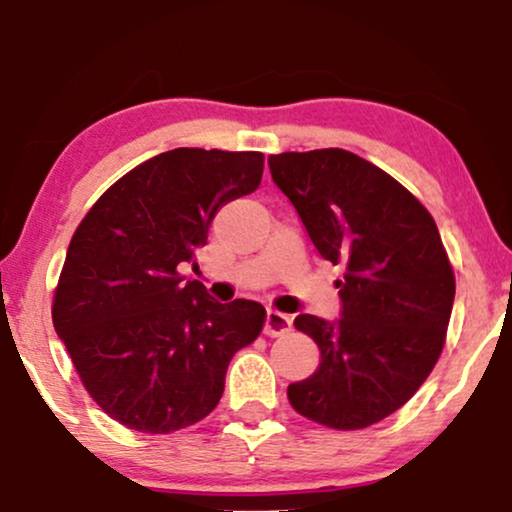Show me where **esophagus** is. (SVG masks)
<instances>
[{
	"label": "esophagus",
	"mask_w": 512,
	"mask_h": 512,
	"mask_svg": "<svg viewBox=\"0 0 512 512\" xmlns=\"http://www.w3.org/2000/svg\"><path fill=\"white\" fill-rule=\"evenodd\" d=\"M291 331V317L284 312H277V310H268L265 312V326H263V333L270 335V338H277V335H284Z\"/></svg>",
	"instance_id": "esophagus-1"
}]
</instances>
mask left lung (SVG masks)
I'll return each mask as SVG.
<instances>
[{
  "instance_id": "8db88e82",
  "label": "left lung",
  "mask_w": 512,
  "mask_h": 512,
  "mask_svg": "<svg viewBox=\"0 0 512 512\" xmlns=\"http://www.w3.org/2000/svg\"><path fill=\"white\" fill-rule=\"evenodd\" d=\"M272 181L333 265H345L338 321L298 314L319 368L286 389L293 410L338 431L405 405L436 366L454 303L438 226L408 188L345 149L279 153Z\"/></svg>"
}]
</instances>
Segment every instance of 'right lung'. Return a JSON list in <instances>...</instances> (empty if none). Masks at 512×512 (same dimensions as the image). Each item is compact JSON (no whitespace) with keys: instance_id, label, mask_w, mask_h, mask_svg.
<instances>
[{"instance_id":"1","label":"right lung","mask_w":512,"mask_h":512,"mask_svg":"<svg viewBox=\"0 0 512 512\" xmlns=\"http://www.w3.org/2000/svg\"><path fill=\"white\" fill-rule=\"evenodd\" d=\"M261 177L258 151H165L107 188L76 228L53 326L90 398L128 429L172 433L205 419L230 359L263 331L261 303L221 305L179 272L216 212Z\"/></svg>"}]
</instances>
